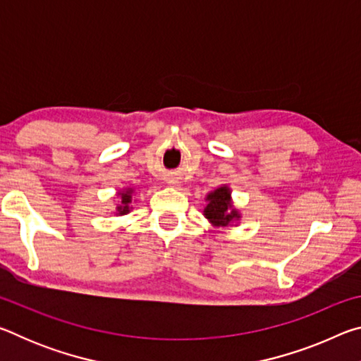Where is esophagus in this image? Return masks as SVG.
<instances>
[{"instance_id":"obj_1","label":"esophagus","mask_w":361,"mask_h":361,"mask_svg":"<svg viewBox=\"0 0 361 361\" xmlns=\"http://www.w3.org/2000/svg\"><path fill=\"white\" fill-rule=\"evenodd\" d=\"M173 183V185H178V183H176V181H172Z\"/></svg>"}]
</instances>
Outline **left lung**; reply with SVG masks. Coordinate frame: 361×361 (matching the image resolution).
Returning a JSON list of instances; mask_svg holds the SVG:
<instances>
[{
	"label": "left lung",
	"instance_id": "1",
	"mask_svg": "<svg viewBox=\"0 0 361 361\" xmlns=\"http://www.w3.org/2000/svg\"><path fill=\"white\" fill-rule=\"evenodd\" d=\"M207 207L204 209L205 218L213 226L218 228H228L232 223L240 219V213L234 209L231 199V189L228 186H219L205 197Z\"/></svg>",
	"mask_w": 361,
	"mask_h": 361
}]
</instances>
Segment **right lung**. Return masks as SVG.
<instances>
[{
	"mask_svg": "<svg viewBox=\"0 0 361 361\" xmlns=\"http://www.w3.org/2000/svg\"><path fill=\"white\" fill-rule=\"evenodd\" d=\"M119 195H121V204L116 207V213H118V215L121 216V215H127V213H129L130 210H132V207H130V204H132V195H133V189L132 188H127V189H124V191L122 192H119Z\"/></svg>",
	"mask_w": 361,
	"mask_h": 361,
	"instance_id": "1",
	"label": "right lung"
}]
</instances>
